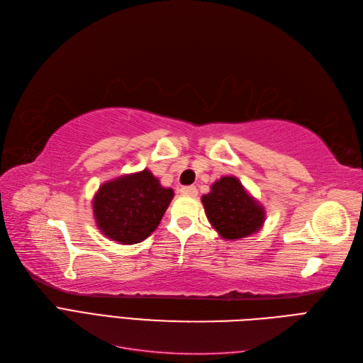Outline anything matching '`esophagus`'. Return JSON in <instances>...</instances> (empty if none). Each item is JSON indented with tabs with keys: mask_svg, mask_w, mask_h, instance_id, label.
<instances>
[{
	"mask_svg": "<svg viewBox=\"0 0 363 363\" xmlns=\"http://www.w3.org/2000/svg\"><path fill=\"white\" fill-rule=\"evenodd\" d=\"M182 196H186V197H194L197 194V189L193 185H189V186H182V189L179 190Z\"/></svg>",
	"mask_w": 363,
	"mask_h": 363,
	"instance_id": "esophagus-1",
	"label": "esophagus"
}]
</instances>
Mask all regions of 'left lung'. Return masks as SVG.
Masks as SVG:
<instances>
[{"mask_svg": "<svg viewBox=\"0 0 363 363\" xmlns=\"http://www.w3.org/2000/svg\"><path fill=\"white\" fill-rule=\"evenodd\" d=\"M209 223L225 240L235 241L258 232L265 221L264 206L235 177H221L202 196Z\"/></svg>", "mask_w": 363, "mask_h": 363, "instance_id": "obj_1", "label": "left lung"}]
</instances>
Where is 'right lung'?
I'll return each mask as SVG.
<instances>
[{
    "mask_svg": "<svg viewBox=\"0 0 363 363\" xmlns=\"http://www.w3.org/2000/svg\"><path fill=\"white\" fill-rule=\"evenodd\" d=\"M173 196L145 169L102 184L93 197V216L107 238L137 244L157 229Z\"/></svg>",
    "mask_w": 363,
    "mask_h": 363,
    "instance_id": "right-lung-1",
    "label": "right lung"
}]
</instances>
